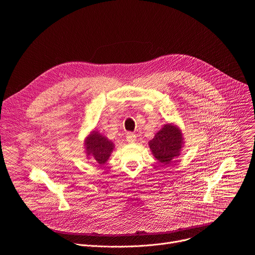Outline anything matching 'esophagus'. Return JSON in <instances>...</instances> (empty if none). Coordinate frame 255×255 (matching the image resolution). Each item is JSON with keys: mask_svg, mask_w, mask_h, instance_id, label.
<instances>
[{"mask_svg": "<svg viewBox=\"0 0 255 255\" xmlns=\"http://www.w3.org/2000/svg\"><path fill=\"white\" fill-rule=\"evenodd\" d=\"M136 139H137V137H136L135 134H133V133H127V135H126V141H127V142H129V143H134V142L136 141Z\"/></svg>", "mask_w": 255, "mask_h": 255, "instance_id": "1", "label": "esophagus"}]
</instances>
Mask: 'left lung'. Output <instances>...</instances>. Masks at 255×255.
<instances>
[{"mask_svg": "<svg viewBox=\"0 0 255 255\" xmlns=\"http://www.w3.org/2000/svg\"><path fill=\"white\" fill-rule=\"evenodd\" d=\"M153 156L163 164H169L179 156L184 145L180 129L173 124H165L149 142Z\"/></svg>", "mask_w": 255, "mask_h": 255, "instance_id": "left-lung-1", "label": "left lung"}]
</instances>
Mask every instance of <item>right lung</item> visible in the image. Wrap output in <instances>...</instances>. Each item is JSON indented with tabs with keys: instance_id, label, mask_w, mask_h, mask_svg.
I'll use <instances>...</instances> for the list:
<instances>
[{
	"instance_id": "add662e5",
	"label": "right lung",
	"mask_w": 255,
	"mask_h": 255,
	"mask_svg": "<svg viewBox=\"0 0 255 255\" xmlns=\"http://www.w3.org/2000/svg\"><path fill=\"white\" fill-rule=\"evenodd\" d=\"M88 158H93L100 165L105 164L114 150V143L98 131H93L85 140Z\"/></svg>"
}]
</instances>
